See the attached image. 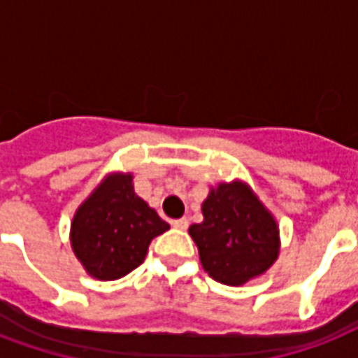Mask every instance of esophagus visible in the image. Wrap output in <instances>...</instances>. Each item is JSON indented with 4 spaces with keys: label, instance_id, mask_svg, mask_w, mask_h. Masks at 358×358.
<instances>
[{
    "label": "esophagus",
    "instance_id": "34e87169",
    "mask_svg": "<svg viewBox=\"0 0 358 358\" xmlns=\"http://www.w3.org/2000/svg\"><path fill=\"white\" fill-rule=\"evenodd\" d=\"M173 227H174V229H178V230H185V229H187V227H189V221H187V217L174 219Z\"/></svg>",
    "mask_w": 358,
    "mask_h": 358
}]
</instances>
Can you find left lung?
<instances>
[{
  "instance_id": "8db88e82",
  "label": "left lung",
  "mask_w": 358,
  "mask_h": 358,
  "mask_svg": "<svg viewBox=\"0 0 358 358\" xmlns=\"http://www.w3.org/2000/svg\"><path fill=\"white\" fill-rule=\"evenodd\" d=\"M204 221L191 224L204 271L221 284L241 286L277 262L280 230L277 219L243 180L210 187L202 202Z\"/></svg>"
}]
</instances>
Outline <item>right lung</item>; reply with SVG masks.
<instances>
[{"instance_id": "right-lung-1", "label": "right lung", "mask_w": 358, "mask_h": 358, "mask_svg": "<svg viewBox=\"0 0 358 358\" xmlns=\"http://www.w3.org/2000/svg\"><path fill=\"white\" fill-rule=\"evenodd\" d=\"M169 229L135 193L134 174L109 173L76 210L70 245L92 278L117 280L141 266L152 239Z\"/></svg>"}]
</instances>
